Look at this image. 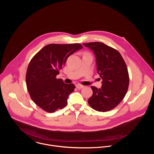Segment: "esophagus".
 <instances>
[{
    "label": "esophagus",
    "instance_id": "esophagus-1",
    "mask_svg": "<svg viewBox=\"0 0 154 154\" xmlns=\"http://www.w3.org/2000/svg\"><path fill=\"white\" fill-rule=\"evenodd\" d=\"M83 87H84V86H83L82 85H76V88L77 89H82Z\"/></svg>",
    "mask_w": 154,
    "mask_h": 154
}]
</instances>
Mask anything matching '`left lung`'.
I'll list each match as a JSON object with an SVG mask.
<instances>
[{
    "label": "left lung",
    "mask_w": 154,
    "mask_h": 154,
    "mask_svg": "<svg viewBox=\"0 0 154 154\" xmlns=\"http://www.w3.org/2000/svg\"><path fill=\"white\" fill-rule=\"evenodd\" d=\"M83 45L93 52L97 72L102 80L100 88L91 86L93 94L88 102L96 111L111 110L122 100L128 90L129 77L126 64L118 51L102 42Z\"/></svg>",
    "instance_id": "8db88e82"
}]
</instances>
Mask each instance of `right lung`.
Here are the masks:
<instances>
[{"mask_svg": "<svg viewBox=\"0 0 154 154\" xmlns=\"http://www.w3.org/2000/svg\"><path fill=\"white\" fill-rule=\"evenodd\" d=\"M83 48L80 44L56 45L44 47L31 60L26 74L28 91L33 101L49 113L62 109L67 104L69 95L75 89L74 84L57 79L68 58Z\"/></svg>", "mask_w": 154, "mask_h": 154, "instance_id": "right-lung-1", "label": "right lung"}]
</instances>
